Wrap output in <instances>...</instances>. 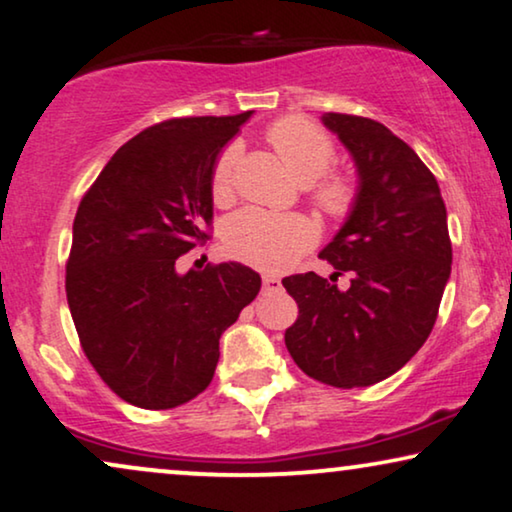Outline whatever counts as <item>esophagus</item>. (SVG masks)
Returning a JSON list of instances; mask_svg holds the SVG:
<instances>
[{
    "label": "esophagus",
    "mask_w": 512,
    "mask_h": 512,
    "mask_svg": "<svg viewBox=\"0 0 512 512\" xmlns=\"http://www.w3.org/2000/svg\"><path fill=\"white\" fill-rule=\"evenodd\" d=\"M263 289L265 291H279V289H282V282H279V279L272 277V275H263Z\"/></svg>",
    "instance_id": "obj_1"
}]
</instances>
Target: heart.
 <instances>
[{
    "instance_id": "1",
    "label": "heart",
    "mask_w": 512,
    "mask_h": 512,
    "mask_svg": "<svg viewBox=\"0 0 512 512\" xmlns=\"http://www.w3.org/2000/svg\"><path fill=\"white\" fill-rule=\"evenodd\" d=\"M268 142L300 184H312L310 198L321 212L335 219L352 212L356 186L347 174L328 172L335 160V144L324 130L303 118H282L270 125ZM240 151V144L233 142L216 158L212 170V198L216 202H226L233 195ZM314 242L317 230L303 216L270 214L256 207L230 216L223 230V244L230 256L268 272L291 268Z\"/></svg>"
}]
</instances>
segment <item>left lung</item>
<instances>
[{
  "instance_id": "obj_1",
  "label": "left lung",
  "mask_w": 512,
  "mask_h": 512,
  "mask_svg": "<svg viewBox=\"0 0 512 512\" xmlns=\"http://www.w3.org/2000/svg\"><path fill=\"white\" fill-rule=\"evenodd\" d=\"M352 153L359 193L345 226L321 251L335 270L284 277L298 303L284 342L305 375L338 389L370 387L401 370L436 324L452 270L447 209L415 151L373 118L324 114ZM353 272L350 289L333 281Z\"/></svg>"
}]
</instances>
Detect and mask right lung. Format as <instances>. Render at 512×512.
Listing matches in <instances>:
<instances>
[{
  "instance_id": "1",
  "label": "right lung",
  "mask_w": 512,
  "mask_h": 512,
  "mask_svg": "<svg viewBox=\"0 0 512 512\" xmlns=\"http://www.w3.org/2000/svg\"><path fill=\"white\" fill-rule=\"evenodd\" d=\"M249 116L151 125L111 156L76 209L69 312L97 375L137 408L202 394L221 333L261 289L242 263L177 272L179 256L209 240L216 156Z\"/></svg>"
}]
</instances>
